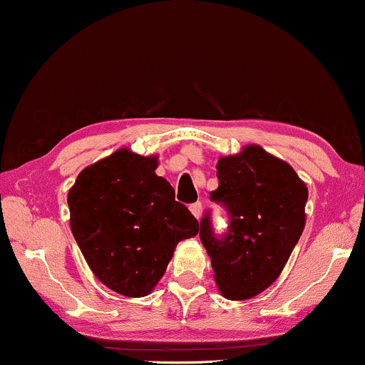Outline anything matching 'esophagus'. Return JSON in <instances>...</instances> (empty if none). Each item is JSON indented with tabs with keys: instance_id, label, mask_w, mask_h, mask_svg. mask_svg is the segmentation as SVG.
<instances>
[{
	"instance_id": "34e87169",
	"label": "esophagus",
	"mask_w": 365,
	"mask_h": 365,
	"mask_svg": "<svg viewBox=\"0 0 365 365\" xmlns=\"http://www.w3.org/2000/svg\"><path fill=\"white\" fill-rule=\"evenodd\" d=\"M189 209H191L194 217L199 219V217H201V212H202V202H199V201L194 202V204H191V206H189Z\"/></svg>"
}]
</instances>
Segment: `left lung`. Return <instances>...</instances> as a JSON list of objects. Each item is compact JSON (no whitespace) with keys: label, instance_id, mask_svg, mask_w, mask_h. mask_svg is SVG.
<instances>
[{"label":"left lung","instance_id":"1","mask_svg":"<svg viewBox=\"0 0 365 365\" xmlns=\"http://www.w3.org/2000/svg\"><path fill=\"white\" fill-rule=\"evenodd\" d=\"M217 179L211 201L226 209V232H214L206 211L199 237L219 291L242 301L271 286L286 266L306 224L307 187L287 163L261 146L219 159Z\"/></svg>","mask_w":365,"mask_h":365}]
</instances>
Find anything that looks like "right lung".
I'll list each match as a JSON object with an SVG mask.
<instances>
[{
  "mask_svg": "<svg viewBox=\"0 0 365 365\" xmlns=\"http://www.w3.org/2000/svg\"><path fill=\"white\" fill-rule=\"evenodd\" d=\"M158 159L119 149L83 169L69 189L71 231L99 281L128 297L151 292L197 219L156 173Z\"/></svg>",
  "mask_w": 365,
  "mask_h": 365,
  "instance_id": "obj_1",
  "label": "right lung"
}]
</instances>
